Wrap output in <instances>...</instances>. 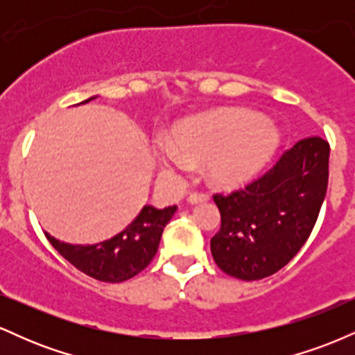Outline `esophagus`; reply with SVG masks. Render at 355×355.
Returning <instances> with one entry per match:
<instances>
[{
    "mask_svg": "<svg viewBox=\"0 0 355 355\" xmlns=\"http://www.w3.org/2000/svg\"><path fill=\"white\" fill-rule=\"evenodd\" d=\"M207 200H209V195L205 193H190L189 198H187V202H189L190 205H197V203L207 202Z\"/></svg>",
    "mask_w": 355,
    "mask_h": 355,
    "instance_id": "obj_1",
    "label": "esophagus"
}]
</instances>
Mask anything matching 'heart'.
<instances>
[{
	"label": "heart",
	"instance_id": "1",
	"mask_svg": "<svg viewBox=\"0 0 355 355\" xmlns=\"http://www.w3.org/2000/svg\"><path fill=\"white\" fill-rule=\"evenodd\" d=\"M280 130L274 121L248 110H223L185 121L173 138L157 141V160L165 178L207 160L211 183L225 189L243 185L274 157Z\"/></svg>",
	"mask_w": 355,
	"mask_h": 355
}]
</instances>
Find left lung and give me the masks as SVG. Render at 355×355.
I'll return each instance as SVG.
<instances>
[{"label": "left lung", "instance_id": "8db88e82", "mask_svg": "<svg viewBox=\"0 0 355 355\" xmlns=\"http://www.w3.org/2000/svg\"><path fill=\"white\" fill-rule=\"evenodd\" d=\"M329 153L320 137L304 138L262 178L232 195H215L222 227L210 250L225 274L260 280L294 259L324 203Z\"/></svg>", "mask_w": 355, "mask_h": 355}]
</instances>
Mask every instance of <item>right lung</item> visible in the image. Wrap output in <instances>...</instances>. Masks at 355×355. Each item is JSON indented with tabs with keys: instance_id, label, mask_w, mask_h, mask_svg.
Masks as SVG:
<instances>
[{
	"instance_id": "obj_1",
	"label": "right lung",
	"mask_w": 355,
	"mask_h": 355,
	"mask_svg": "<svg viewBox=\"0 0 355 355\" xmlns=\"http://www.w3.org/2000/svg\"><path fill=\"white\" fill-rule=\"evenodd\" d=\"M96 96L81 101L95 100ZM177 207L155 209L145 205L132 223L125 227L120 234L93 245L67 243L51 237L44 232L46 239L71 266L100 282L118 284L140 274L152 262L160 245L162 234L166 223L173 217Z\"/></svg>"
}]
</instances>
